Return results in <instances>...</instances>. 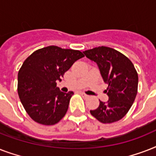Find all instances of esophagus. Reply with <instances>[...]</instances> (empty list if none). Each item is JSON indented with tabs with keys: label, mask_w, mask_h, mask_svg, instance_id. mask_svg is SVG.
Here are the masks:
<instances>
[{
	"label": "esophagus",
	"mask_w": 156,
	"mask_h": 156,
	"mask_svg": "<svg viewBox=\"0 0 156 156\" xmlns=\"http://www.w3.org/2000/svg\"><path fill=\"white\" fill-rule=\"evenodd\" d=\"M80 95L84 98H88V96H89V95H87V94H85L84 92H80Z\"/></svg>",
	"instance_id": "1"
}]
</instances>
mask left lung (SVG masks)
<instances>
[{"label":"left lung","instance_id":"8db88e82","mask_svg":"<svg viewBox=\"0 0 156 156\" xmlns=\"http://www.w3.org/2000/svg\"><path fill=\"white\" fill-rule=\"evenodd\" d=\"M83 53L97 64L104 82L108 85L105 90L108 100L100 101L90 114L104 124L118 121L128 112L138 92V76L133 63L124 54L104 46Z\"/></svg>","mask_w":156,"mask_h":156}]
</instances>
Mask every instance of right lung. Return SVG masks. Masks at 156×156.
Here are the masks:
<instances>
[{
  "mask_svg": "<svg viewBox=\"0 0 156 156\" xmlns=\"http://www.w3.org/2000/svg\"><path fill=\"white\" fill-rule=\"evenodd\" d=\"M83 56L78 50L48 46L35 51L23 62L18 74V96L35 122L52 126L65 116L73 92L61 91L56 82Z\"/></svg>",
  "mask_w": 156,
  "mask_h": 156,
  "instance_id": "1",
  "label": "right lung"
}]
</instances>
